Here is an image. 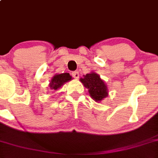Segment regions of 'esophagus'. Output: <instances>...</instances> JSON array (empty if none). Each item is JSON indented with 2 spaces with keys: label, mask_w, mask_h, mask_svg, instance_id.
I'll list each match as a JSON object with an SVG mask.
<instances>
[{
  "label": "esophagus",
  "mask_w": 158,
  "mask_h": 158,
  "mask_svg": "<svg viewBox=\"0 0 158 158\" xmlns=\"http://www.w3.org/2000/svg\"><path fill=\"white\" fill-rule=\"evenodd\" d=\"M71 75H72V77L75 78V79H78L79 77V73L78 71H73L72 73H71Z\"/></svg>",
  "instance_id": "34e87169"
}]
</instances>
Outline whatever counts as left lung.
Segmentation results:
<instances>
[{
  "label": "left lung",
  "mask_w": 158,
  "mask_h": 158,
  "mask_svg": "<svg viewBox=\"0 0 158 158\" xmlns=\"http://www.w3.org/2000/svg\"><path fill=\"white\" fill-rule=\"evenodd\" d=\"M80 81L83 83L85 87L88 89L89 94L96 102L101 101L107 96V87L97 74L93 72L84 75V78H81Z\"/></svg>",
  "instance_id": "1"
}]
</instances>
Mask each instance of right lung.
Masks as SVG:
<instances>
[{
  "label": "right lung",
  "mask_w": 158,
  "mask_h": 158,
  "mask_svg": "<svg viewBox=\"0 0 158 158\" xmlns=\"http://www.w3.org/2000/svg\"><path fill=\"white\" fill-rule=\"evenodd\" d=\"M71 79V76L69 73H63L56 75L52 78L50 83L51 90H57L59 87L64 85V83L68 82Z\"/></svg>",
  "instance_id": "right-lung-1"
}]
</instances>
